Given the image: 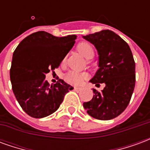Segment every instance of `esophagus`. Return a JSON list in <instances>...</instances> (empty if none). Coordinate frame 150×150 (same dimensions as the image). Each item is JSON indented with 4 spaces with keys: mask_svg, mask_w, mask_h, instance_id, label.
<instances>
[{
    "mask_svg": "<svg viewBox=\"0 0 150 150\" xmlns=\"http://www.w3.org/2000/svg\"><path fill=\"white\" fill-rule=\"evenodd\" d=\"M75 91H81L82 89H83V88H78V87H75Z\"/></svg>",
    "mask_w": 150,
    "mask_h": 150,
    "instance_id": "esophagus-1",
    "label": "esophagus"
}]
</instances>
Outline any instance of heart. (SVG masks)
<instances>
[{"mask_svg": "<svg viewBox=\"0 0 150 150\" xmlns=\"http://www.w3.org/2000/svg\"><path fill=\"white\" fill-rule=\"evenodd\" d=\"M79 52L82 55L84 58L88 59H92L94 56V49L93 47L88 42H82L79 44L78 47ZM65 59H63L64 61ZM86 75L82 73H79V72L75 71H69L67 75H65L66 81L68 82L69 83H71L74 85H79L80 84L82 81L84 79Z\"/></svg>", "mask_w": 150, "mask_h": 150, "instance_id": "obj_1", "label": "heart"}]
</instances>
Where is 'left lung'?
Here are the masks:
<instances>
[{"label":"left lung","mask_w":150,"mask_h":150,"mask_svg":"<svg viewBox=\"0 0 150 150\" xmlns=\"http://www.w3.org/2000/svg\"><path fill=\"white\" fill-rule=\"evenodd\" d=\"M83 38L92 43L99 54L98 71L90 82L104 83L99 92L93 89L91 101L83 105L92 117L101 120L118 116L129 105L136 82L135 62L130 47L113 31L104 30Z\"/></svg>","instance_id":"left-lung-1"}]
</instances>
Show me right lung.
Wrapping results in <instances>:
<instances>
[{
  "label": "right lung",
  "instance_id": "add662e5",
  "mask_svg": "<svg viewBox=\"0 0 150 150\" xmlns=\"http://www.w3.org/2000/svg\"><path fill=\"white\" fill-rule=\"evenodd\" d=\"M76 35L55 37L45 31L29 35L13 54L10 80L21 108L34 118H42L58 110L73 87L62 79L50 85L46 75L58 68L71 50Z\"/></svg>",
  "mask_w": 150,
  "mask_h": 150
}]
</instances>
